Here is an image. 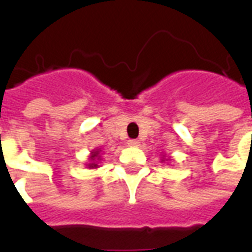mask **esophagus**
<instances>
[{"label":"esophagus","mask_w":252,"mask_h":252,"mask_svg":"<svg viewBox=\"0 0 252 252\" xmlns=\"http://www.w3.org/2000/svg\"><path fill=\"white\" fill-rule=\"evenodd\" d=\"M128 145H129V146H138V145H140V142H138V140H128Z\"/></svg>","instance_id":"obj_1"}]
</instances>
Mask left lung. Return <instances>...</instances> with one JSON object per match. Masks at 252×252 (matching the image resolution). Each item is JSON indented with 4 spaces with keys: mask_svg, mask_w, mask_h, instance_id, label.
Listing matches in <instances>:
<instances>
[{
    "mask_svg": "<svg viewBox=\"0 0 252 252\" xmlns=\"http://www.w3.org/2000/svg\"><path fill=\"white\" fill-rule=\"evenodd\" d=\"M163 161H168V158H167V159H166V158H163V157H162V159H161V162H163Z\"/></svg>",
    "mask_w": 252,
    "mask_h": 252,
    "instance_id": "1",
    "label": "left lung"
}]
</instances>
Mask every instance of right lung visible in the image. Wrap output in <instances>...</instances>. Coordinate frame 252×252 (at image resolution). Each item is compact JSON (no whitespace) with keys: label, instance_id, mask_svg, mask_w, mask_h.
I'll use <instances>...</instances> for the list:
<instances>
[{"label":"right lung","instance_id":"obj_1","mask_svg":"<svg viewBox=\"0 0 252 252\" xmlns=\"http://www.w3.org/2000/svg\"><path fill=\"white\" fill-rule=\"evenodd\" d=\"M100 152L102 150L100 149H94L93 152H91V156H90V163H87V167L89 168H98V161L100 159Z\"/></svg>","mask_w":252,"mask_h":252}]
</instances>
